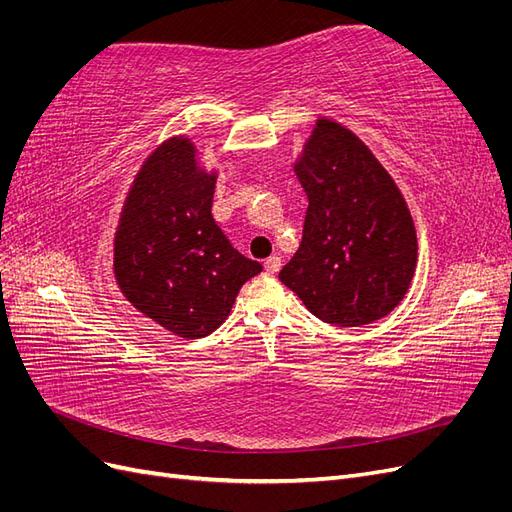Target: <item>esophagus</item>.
<instances>
[{
  "label": "esophagus",
  "mask_w": 512,
  "mask_h": 512,
  "mask_svg": "<svg viewBox=\"0 0 512 512\" xmlns=\"http://www.w3.org/2000/svg\"><path fill=\"white\" fill-rule=\"evenodd\" d=\"M280 267H282V260H280V256H269L267 260H265V271L267 273H277L280 271Z\"/></svg>",
  "instance_id": "34e87169"
}]
</instances>
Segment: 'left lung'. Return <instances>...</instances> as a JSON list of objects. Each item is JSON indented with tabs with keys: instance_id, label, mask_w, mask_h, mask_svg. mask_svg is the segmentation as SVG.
Listing matches in <instances>:
<instances>
[{
	"instance_id": "1",
	"label": "left lung",
	"mask_w": 512,
	"mask_h": 512,
	"mask_svg": "<svg viewBox=\"0 0 512 512\" xmlns=\"http://www.w3.org/2000/svg\"><path fill=\"white\" fill-rule=\"evenodd\" d=\"M294 170L307 211L301 245L280 280L335 327H361L393 312L412 282L418 245L391 175L331 119H318Z\"/></svg>"
}]
</instances>
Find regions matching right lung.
Segmentation results:
<instances>
[{
	"label": "right lung",
	"instance_id": "add662e5",
	"mask_svg": "<svg viewBox=\"0 0 512 512\" xmlns=\"http://www.w3.org/2000/svg\"><path fill=\"white\" fill-rule=\"evenodd\" d=\"M215 175L188 138L151 153L132 183L115 235V277L126 299L179 337H205L262 271L237 252L211 215Z\"/></svg>",
	"mask_w": 512,
	"mask_h": 512
}]
</instances>
